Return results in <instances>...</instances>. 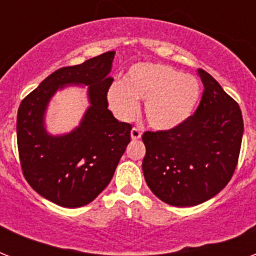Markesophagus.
I'll return each mask as SVG.
<instances>
[{"mask_svg": "<svg viewBox=\"0 0 256 256\" xmlns=\"http://www.w3.org/2000/svg\"><path fill=\"white\" fill-rule=\"evenodd\" d=\"M140 136H142V132H140V128H132V140H140Z\"/></svg>", "mask_w": 256, "mask_h": 256, "instance_id": "esophagus-1", "label": "esophagus"}]
</instances>
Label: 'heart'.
Here are the masks:
<instances>
[{
	"label": "heart",
	"instance_id": "b5f03b06",
	"mask_svg": "<svg viewBox=\"0 0 256 256\" xmlns=\"http://www.w3.org/2000/svg\"><path fill=\"white\" fill-rule=\"evenodd\" d=\"M199 96L195 78L164 64L140 62L128 70L124 84L114 82L108 88V102L116 118L130 120L138 112V100H144L148 124L156 130H168L192 114Z\"/></svg>",
	"mask_w": 256,
	"mask_h": 256
}]
</instances>
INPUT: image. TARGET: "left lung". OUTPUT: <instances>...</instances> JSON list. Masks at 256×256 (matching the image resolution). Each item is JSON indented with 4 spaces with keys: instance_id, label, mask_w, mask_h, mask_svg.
<instances>
[{
    "instance_id": "1",
    "label": "left lung",
    "mask_w": 256,
    "mask_h": 256,
    "mask_svg": "<svg viewBox=\"0 0 256 256\" xmlns=\"http://www.w3.org/2000/svg\"><path fill=\"white\" fill-rule=\"evenodd\" d=\"M198 73L204 88L194 114L175 128L142 136L146 183L171 206H196L222 191L234 175L242 146L239 104L207 72Z\"/></svg>"
}]
</instances>
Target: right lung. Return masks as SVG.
<instances>
[{"instance_id": "obj_1", "label": "right lung", "mask_w": 256, "mask_h": 256, "mask_svg": "<svg viewBox=\"0 0 256 256\" xmlns=\"http://www.w3.org/2000/svg\"><path fill=\"white\" fill-rule=\"evenodd\" d=\"M116 52L81 65L56 70L22 100L17 114V144L22 174L44 198L74 208L92 202L112 180L130 144V124L118 122L108 108V77ZM68 83L89 85L92 106L82 126L68 136L52 137L43 128L50 96Z\"/></svg>"}]
</instances>
